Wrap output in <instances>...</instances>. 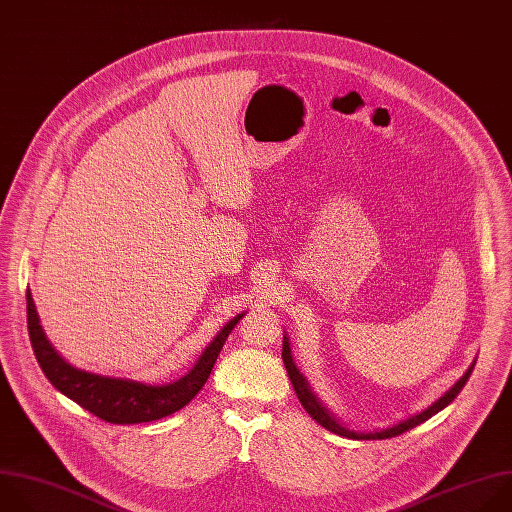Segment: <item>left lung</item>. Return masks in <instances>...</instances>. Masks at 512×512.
I'll return each mask as SVG.
<instances>
[{"mask_svg":"<svg viewBox=\"0 0 512 512\" xmlns=\"http://www.w3.org/2000/svg\"><path fill=\"white\" fill-rule=\"evenodd\" d=\"M281 358H283V364H285V370H287V374H289V380H291V384H293V388H295V394H297L301 406L305 408V412H307L317 424H321L323 428H327L329 432L339 434V436H346V438H354V440H384V438L400 436V434H404V432H408V430L420 426L422 422H426L428 418H432L434 414H438L440 410H444V408L460 394V390H462L464 384L468 382V378H470V374H472V370H474V364H476V362H472L470 368L464 372V376H462L444 396H440L432 406H428V408L422 410L420 414H414V416H410V418H406V420L394 424L392 428H384V430H376V432H368V434H366V432H356V430H350V428L339 424V422L327 412V408L315 398V394L311 392L309 384L305 382V378L299 374V370H297L295 364H293L291 350H289V339H287V337H283V354H281Z\"/></svg>","mask_w":512,"mask_h":512,"instance_id":"8db88e82","label":"left lung"}]
</instances>
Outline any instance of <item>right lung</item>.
Segmentation results:
<instances>
[{
    "instance_id": "obj_1",
    "label": "right lung",
    "mask_w": 512,
    "mask_h": 512,
    "mask_svg": "<svg viewBox=\"0 0 512 512\" xmlns=\"http://www.w3.org/2000/svg\"><path fill=\"white\" fill-rule=\"evenodd\" d=\"M28 331L36 360L56 390L80 404L90 414L110 424H140L170 416L185 408L205 386L225 346L231 329L245 315L233 317L207 346L195 368L177 382L152 386L126 378H108L70 366L48 342L28 289Z\"/></svg>"
}]
</instances>
